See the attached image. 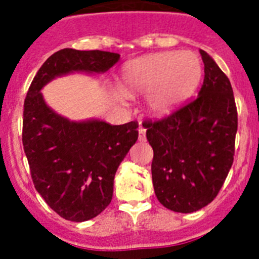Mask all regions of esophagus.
<instances>
[{
	"instance_id": "1",
	"label": "esophagus",
	"mask_w": 259,
	"mask_h": 259,
	"mask_svg": "<svg viewBox=\"0 0 259 259\" xmlns=\"http://www.w3.org/2000/svg\"><path fill=\"white\" fill-rule=\"evenodd\" d=\"M145 134H146V130L140 125V128H139V140L145 141Z\"/></svg>"
}]
</instances>
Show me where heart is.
<instances>
[{"label": "heart", "mask_w": 259, "mask_h": 259, "mask_svg": "<svg viewBox=\"0 0 259 259\" xmlns=\"http://www.w3.org/2000/svg\"><path fill=\"white\" fill-rule=\"evenodd\" d=\"M201 76L202 65L194 53H154L128 62L123 68L122 88L127 95L146 93L150 113L163 116L188 100Z\"/></svg>", "instance_id": "b5f03b06"}]
</instances>
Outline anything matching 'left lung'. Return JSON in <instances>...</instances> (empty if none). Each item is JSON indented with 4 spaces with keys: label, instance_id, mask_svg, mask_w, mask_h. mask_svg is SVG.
Instances as JSON below:
<instances>
[{
    "label": "left lung",
    "instance_id": "8db88e82",
    "mask_svg": "<svg viewBox=\"0 0 259 259\" xmlns=\"http://www.w3.org/2000/svg\"><path fill=\"white\" fill-rule=\"evenodd\" d=\"M205 77L198 97L171 115L144 122L152 145V179L158 201L176 212L209 205L233 163L237 110L230 80L200 50Z\"/></svg>",
    "mask_w": 259,
    "mask_h": 259
}]
</instances>
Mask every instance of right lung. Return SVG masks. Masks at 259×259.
<instances>
[{
  "label": "right lung",
  "mask_w": 259,
  "mask_h": 259,
  "mask_svg": "<svg viewBox=\"0 0 259 259\" xmlns=\"http://www.w3.org/2000/svg\"><path fill=\"white\" fill-rule=\"evenodd\" d=\"M118 53L66 48L50 56L29 85L23 111V148L35 188L59 217L85 222L111 202L114 176L139 137V123L71 122L50 109L41 89L71 72H106Z\"/></svg>",
  "instance_id": "right-lung-1"
}]
</instances>
